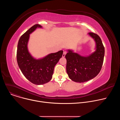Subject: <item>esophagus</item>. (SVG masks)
Segmentation results:
<instances>
[{
	"instance_id": "esophagus-1",
	"label": "esophagus",
	"mask_w": 120,
	"mask_h": 120,
	"mask_svg": "<svg viewBox=\"0 0 120 120\" xmlns=\"http://www.w3.org/2000/svg\"><path fill=\"white\" fill-rule=\"evenodd\" d=\"M66 54V51H64V52H63V57H65Z\"/></svg>"
}]
</instances>
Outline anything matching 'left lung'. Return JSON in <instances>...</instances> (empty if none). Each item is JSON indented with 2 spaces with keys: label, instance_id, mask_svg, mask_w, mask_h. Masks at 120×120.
Here are the masks:
<instances>
[{
  "label": "left lung",
  "instance_id": "left-lung-1",
  "mask_svg": "<svg viewBox=\"0 0 120 120\" xmlns=\"http://www.w3.org/2000/svg\"><path fill=\"white\" fill-rule=\"evenodd\" d=\"M96 43L95 52L87 56H82L68 50L66 59V72L69 78L77 82H83L93 79L100 72L103 64L105 47L101 38L93 32L88 33Z\"/></svg>",
  "mask_w": 120,
  "mask_h": 120
}]
</instances>
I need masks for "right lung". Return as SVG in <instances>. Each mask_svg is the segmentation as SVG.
<instances>
[{"mask_svg":"<svg viewBox=\"0 0 120 120\" xmlns=\"http://www.w3.org/2000/svg\"><path fill=\"white\" fill-rule=\"evenodd\" d=\"M42 28L36 24L21 36L18 42L16 59L19 66L26 78L32 83L41 85L49 82L52 78L54 67L62 57L63 51L51 53L45 57L36 59L29 53L27 43L29 35L37 28Z\"/></svg>","mask_w":120,"mask_h":120,"instance_id":"1","label":"right lung"}]
</instances>
